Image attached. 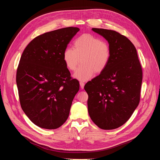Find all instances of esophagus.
<instances>
[{
  "mask_svg": "<svg viewBox=\"0 0 160 160\" xmlns=\"http://www.w3.org/2000/svg\"><path fill=\"white\" fill-rule=\"evenodd\" d=\"M80 87L82 89H83L84 88V85H85V83L83 82H80Z\"/></svg>",
  "mask_w": 160,
  "mask_h": 160,
  "instance_id": "34e87169",
  "label": "esophagus"
}]
</instances>
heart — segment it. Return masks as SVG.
<instances>
[{
  "label": "heart",
  "instance_id": "heart-1",
  "mask_svg": "<svg viewBox=\"0 0 160 160\" xmlns=\"http://www.w3.org/2000/svg\"><path fill=\"white\" fill-rule=\"evenodd\" d=\"M73 48H67L62 54L63 61L68 70L75 71L81 61L82 64L74 77L86 81L95 73H101L108 66L111 56L109 43L90 33H84L73 42Z\"/></svg>",
  "mask_w": 160,
  "mask_h": 160
}]
</instances>
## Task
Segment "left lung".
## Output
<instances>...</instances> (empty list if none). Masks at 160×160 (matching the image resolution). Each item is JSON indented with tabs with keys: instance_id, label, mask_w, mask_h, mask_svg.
Here are the masks:
<instances>
[{
	"instance_id": "obj_1",
	"label": "left lung",
	"mask_w": 160,
	"mask_h": 160,
	"mask_svg": "<svg viewBox=\"0 0 160 160\" xmlns=\"http://www.w3.org/2000/svg\"><path fill=\"white\" fill-rule=\"evenodd\" d=\"M92 30L108 40L111 56L105 70L84 87L88 111L100 128L115 129L128 120L139 105L142 66L135 46L125 36L111 30Z\"/></svg>"
}]
</instances>
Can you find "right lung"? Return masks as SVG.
I'll list each match as a JSON object with an SVG mask.
<instances>
[{"label": "right lung", "instance_id": "right-lung-1", "mask_svg": "<svg viewBox=\"0 0 160 160\" xmlns=\"http://www.w3.org/2000/svg\"><path fill=\"white\" fill-rule=\"evenodd\" d=\"M79 30L66 27L44 33L33 39L21 55L16 72L19 102L39 127L58 128L69 116L80 84L72 78L62 54Z\"/></svg>", "mask_w": 160, "mask_h": 160}]
</instances>
